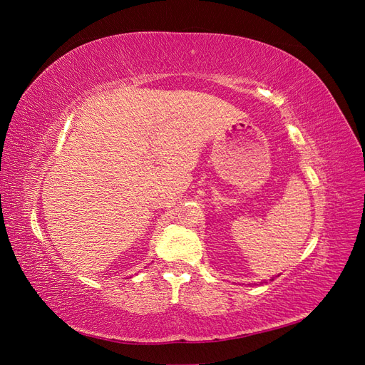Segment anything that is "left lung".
I'll list each match as a JSON object with an SVG mask.
<instances>
[{
  "label": "left lung",
  "instance_id": "8db88e82",
  "mask_svg": "<svg viewBox=\"0 0 365 365\" xmlns=\"http://www.w3.org/2000/svg\"><path fill=\"white\" fill-rule=\"evenodd\" d=\"M262 283H264V282H262Z\"/></svg>",
  "mask_w": 365,
  "mask_h": 365
}]
</instances>
